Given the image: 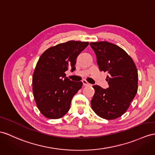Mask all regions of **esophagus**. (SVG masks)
Wrapping results in <instances>:
<instances>
[{
    "instance_id": "34e87169",
    "label": "esophagus",
    "mask_w": 155,
    "mask_h": 155,
    "mask_svg": "<svg viewBox=\"0 0 155 155\" xmlns=\"http://www.w3.org/2000/svg\"><path fill=\"white\" fill-rule=\"evenodd\" d=\"M82 83H83V84H84V85H85V86H89V85H91V84H89V83L87 81L85 80H82Z\"/></svg>"
}]
</instances>
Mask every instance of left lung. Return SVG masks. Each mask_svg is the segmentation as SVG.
I'll return each instance as SVG.
<instances>
[{
    "mask_svg": "<svg viewBox=\"0 0 155 155\" xmlns=\"http://www.w3.org/2000/svg\"><path fill=\"white\" fill-rule=\"evenodd\" d=\"M101 71L108 73L104 89L93 85L95 94L91 101L96 114L106 120L119 118L126 112L138 89V73L134 60L117 45L107 41L90 43Z\"/></svg>",
    "mask_w": 155,
    "mask_h": 155,
    "instance_id": "left-lung-1",
    "label": "left lung"
}]
</instances>
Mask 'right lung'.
I'll use <instances>...</instances> for the list:
<instances>
[{
  "label": "right lung",
  "instance_id": "obj_1",
  "mask_svg": "<svg viewBox=\"0 0 155 155\" xmlns=\"http://www.w3.org/2000/svg\"><path fill=\"white\" fill-rule=\"evenodd\" d=\"M88 45L69 41L48 48L40 56L33 74V93L37 108L47 118L58 119L69 110L83 84L70 80L65 71L75 70L78 56Z\"/></svg>",
  "mask_w": 155,
  "mask_h": 155
}]
</instances>
